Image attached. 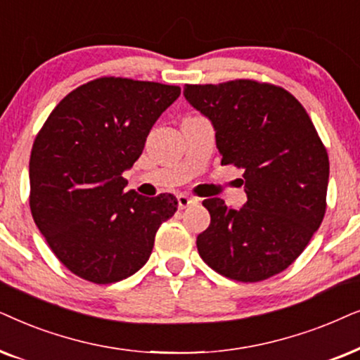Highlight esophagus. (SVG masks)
Here are the masks:
<instances>
[{
    "label": "esophagus",
    "instance_id": "34e87169",
    "mask_svg": "<svg viewBox=\"0 0 360 360\" xmlns=\"http://www.w3.org/2000/svg\"><path fill=\"white\" fill-rule=\"evenodd\" d=\"M177 204H179L181 209H186V207H191V205L199 204V199L191 198V195H188V194H179L177 195Z\"/></svg>",
    "mask_w": 360,
    "mask_h": 360
}]
</instances>
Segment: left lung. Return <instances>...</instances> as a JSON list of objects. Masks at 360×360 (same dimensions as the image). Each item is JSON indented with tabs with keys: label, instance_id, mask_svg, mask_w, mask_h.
Masks as SVG:
<instances>
[{
	"label": "left lung",
	"instance_id": "1",
	"mask_svg": "<svg viewBox=\"0 0 360 360\" xmlns=\"http://www.w3.org/2000/svg\"><path fill=\"white\" fill-rule=\"evenodd\" d=\"M184 97L214 124L222 165L243 169L247 204L205 199L210 224L198 236L202 260L230 280L253 283L283 271L319 229L328 151L288 90L238 79L186 85Z\"/></svg>",
	"mask_w": 360,
	"mask_h": 360
}]
</instances>
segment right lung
Returning a JSON list of instances; mask_svg holds the SVG:
<instances>
[{
    "mask_svg": "<svg viewBox=\"0 0 360 360\" xmlns=\"http://www.w3.org/2000/svg\"><path fill=\"white\" fill-rule=\"evenodd\" d=\"M181 95L176 85L100 77L60 100L30 160V205L47 245L74 275L97 285L131 276L148 262L172 194L124 193L153 124Z\"/></svg>",
    "mask_w": 360,
    "mask_h": 360,
    "instance_id": "obj_1",
    "label": "right lung"
}]
</instances>
